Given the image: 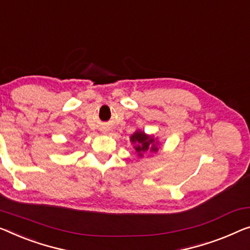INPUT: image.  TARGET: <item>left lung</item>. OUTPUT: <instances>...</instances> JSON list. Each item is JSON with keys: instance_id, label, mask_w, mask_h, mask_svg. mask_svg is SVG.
I'll use <instances>...</instances> for the list:
<instances>
[{"instance_id": "left-lung-1", "label": "left lung", "mask_w": 250, "mask_h": 250, "mask_svg": "<svg viewBox=\"0 0 250 250\" xmlns=\"http://www.w3.org/2000/svg\"><path fill=\"white\" fill-rule=\"evenodd\" d=\"M131 141L132 143H137L139 145H137L135 147L136 150L139 156H143V152L145 151H157L158 148L156 147V145L154 144V139L151 137L146 136L144 132H136L135 135L131 136Z\"/></svg>"}]
</instances>
